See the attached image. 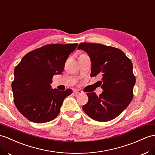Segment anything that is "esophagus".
I'll list each match as a JSON object with an SVG mask.
<instances>
[{
  "mask_svg": "<svg viewBox=\"0 0 155 155\" xmlns=\"http://www.w3.org/2000/svg\"><path fill=\"white\" fill-rule=\"evenodd\" d=\"M73 92L75 94H82V91L81 90H78V89H74Z\"/></svg>",
  "mask_w": 155,
  "mask_h": 155,
  "instance_id": "34e87169",
  "label": "esophagus"
}]
</instances>
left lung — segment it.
<instances>
[{"label": "left lung", "instance_id": "1", "mask_svg": "<svg viewBox=\"0 0 155 155\" xmlns=\"http://www.w3.org/2000/svg\"><path fill=\"white\" fill-rule=\"evenodd\" d=\"M77 48L88 54L92 62L91 76L101 75L100 82L104 90L99 96L94 92L87 94L88 101L82 109L96 121L111 120L132 100L136 83L132 63L122 50L112 46L82 42Z\"/></svg>", "mask_w": 155, "mask_h": 155}]
</instances>
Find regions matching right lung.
Listing matches in <instances>:
<instances>
[{"label":"right lung","mask_w":155,"mask_h":155,"mask_svg":"<svg viewBox=\"0 0 155 155\" xmlns=\"http://www.w3.org/2000/svg\"><path fill=\"white\" fill-rule=\"evenodd\" d=\"M78 44L45 45L27 53L15 67L12 83L15 107L29 120L35 123L50 122L60 111L64 99L71 89H51L55 74H60L69 54Z\"/></svg>","instance_id":"right-lung-1"}]
</instances>
